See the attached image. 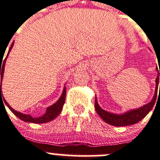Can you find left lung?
<instances>
[{"label":"left lung","mask_w":160,"mask_h":160,"mask_svg":"<svg viewBox=\"0 0 160 160\" xmlns=\"http://www.w3.org/2000/svg\"><path fill=\"white\" fill-rule=\"evenodd\" d=\"M159 73H158V76L156 79V91H155V95L153 96V99L150 102H148L146 105L143 106L141 108L137 109V110H131V111L127 112V113H124L121 115H117L114 113H109V112L105 111L104 110L100 108L99 104L97 103V100H95V109H96V112L101 117L102 120L105 122L108 123L109 124L113 126H118V127H121V126H127L131 125V124H134L136 123L139 122L141 120L143 119L148 113L150 110L152 109L154 107L155 102L157 98V92H158V85H159ZM160 92V85H159V91Z\"/></svg>","instance_id":"1"}]
</instances>
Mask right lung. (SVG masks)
Returning <instances> with one entry per match:
<instances>
[{
    "mask_svg": "<svg viewBox=\"0 0 160 160\" xmlns=\"http://www.w3.org/2000/svg\"><path fill=\"white\" fill-rule=\"evenodd\" d=\"M13 46H14V42H12V46H11L10 48H9L8 53L7 56H6L5 59L4 60V61L2 62V61H2V59H1V61L0 60V75H1V80H2L3 75H4V65H5L6 60H7L8 56L9 53H10L11 50L12 49ZM1 88V84L0 85V99H1V94H2ZM65 97H66V88L65 87H64V91H63V93H62V96H61L59 100H58L56 103L52 105L51 107L47 108L46 113L40 117H32L29 114H23V113L16 111V110H15L14 109H12V107H10V105L6 102L5 99H4V103L8 106V107L10 109L11 111H12L15 116L18 117L19 119H21L22 121H26V122L36 123V124H43V123H47V122H49V121H52V120H53L55 118H57V117L59 115V113H61V110H62L63 106H64V102H65Z\"/></svg>",
    "mask_w": 160,
    "mask_h": 160,
    "instance_id": "add662e5",
    "label": "right lung"
}]
</instances>
